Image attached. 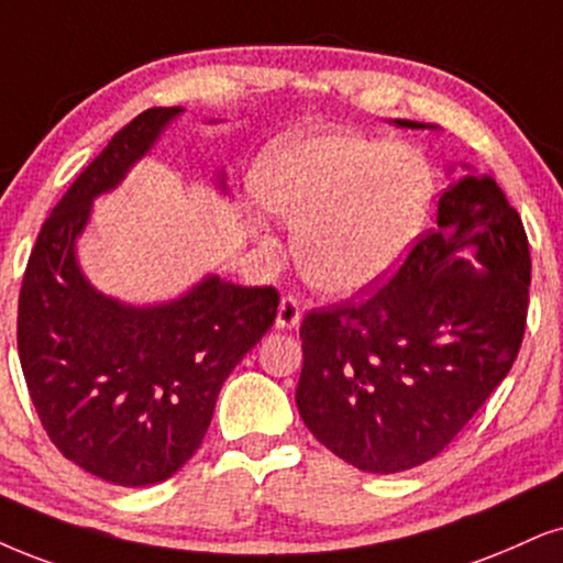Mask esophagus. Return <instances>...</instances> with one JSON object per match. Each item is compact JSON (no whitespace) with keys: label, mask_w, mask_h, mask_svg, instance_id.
<instances>
[{"label":"esophagus","mask_w":563,"mask_h":563,"mask_svg":"<svg viewBox=\"0 0 563 563\" xmlns=\"http://www.w3.org/2000/svg\"><path fill=\"white\" fill-rule=\"evenodd\" d=\"M298 322H301V301L294 294L283 296L280 306H277L275 324L283 327V330H290V327H298Z\"/></svg>","instance_id":"esophagus-1"}]
</instances>
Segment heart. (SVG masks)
Returning <instances> with one entry per match:
<instances>
[{"label":"heart","instance_id":"heart-1","mask_svg":"<svg viewBox=\"0 0 563 563\" xmlns=\"http://www.w3.org/2000/svg\"><path fill=\"white\" fill-rule=\"evenodd\" d=\"M252 191L296 225L294 257L306 280L345 296L368 288L405 257L431 210L433 170L408 145L319 134L262 153ZM257 236L273 246L262 223Z\"/></svg>","mask_w":563,"mask_h":563}]
</instances>
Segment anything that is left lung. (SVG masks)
<instances>
[{
  "instance_id": "8db88e82",
  "label": "left lung",
  "mask_w": 563,
  "mask_h": 563,
  "mask_svg": "<svg viewBox=\"0 0 563 563\" xmlns=\"http://www.w3.org/2000/svg\"><path fill=\"white\" fill-rule=\"evenodd\" d=\"M528 301L522 218L488 174L462 176L379 290L303 317L306 429L366 473L433 460L509 374Z\"/></svg>"
}]
</instances>
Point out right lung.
Listing matches in <instances>:
<instances>
[{
    "label": "right lung",
    "mask_w": 563,
    "mask_h": 563,
    "mask_svg": "<svg viewBox=\"0 0 563 563\" xmlns=\"http://www.w3.org/2000/svg\"><path fill=\"white\" fill-rule=\"evenodd\" d=\"M181 109L122 126L46 218L18 301V353L38 421L64 457L113 486H151L202 444L220 387L275 322V288L208 277L179 301L132 309L75 262L92 197L117 187Z\"/></svg>",
    "instance_id": "obj_1"
}]
</instances>
